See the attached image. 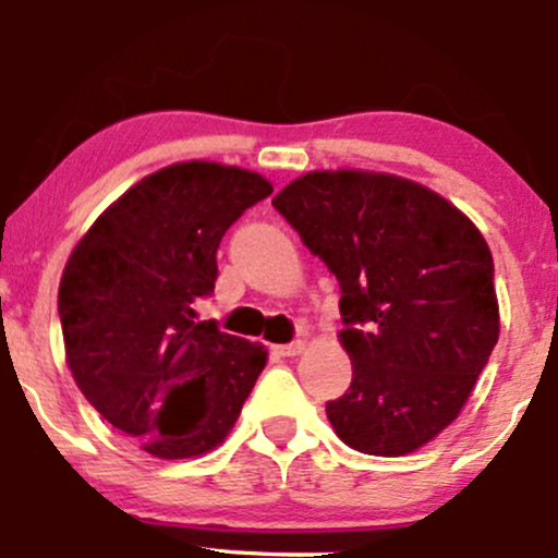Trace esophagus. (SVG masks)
Listing matches in <instances>:
<instances>
[{"label": "esophagus", "instance_id": "obj_1", "mask_svg": "<svg viewBox=\"0 0 558 558\" xmlns=\"http://www.w3.org/2000/svg\"><path fill=\"white\" fill-rule=\"evenodd\" d=\"M272 351L278 356H299L304 351V341H293V343H283V345H272Z\"/></svg>", "mask_w": 558, "mask_h": 558}]
</instances>
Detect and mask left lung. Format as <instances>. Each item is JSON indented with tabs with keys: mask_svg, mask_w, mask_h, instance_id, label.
I'll return each mask as SVG.
<instances>
[{
	"mask_svg": "<svg viewBox=\"0 0 558 558\" xmlns=\"http://www.w3.org/2000/svg\"><path fill=\"white\" fill-rule=\"evenodd\" d=\"M272 207L341 286L354 377L325 403L343 444L403 457L462 412L498 341L493 257L470 217L425 185L306 172Z\"/></svg>",
	"mask_w": 558,
	"mask_h": 558,
	"instance_id": "left-lung-1",
	"label": "left lung"
}]
</instances>
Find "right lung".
Instances as JSON below:
<instances>
[{
	"label": "right lung",
	"mask_w": 558,
	"mask_h": 558,
	"mask_svg": "<svg viewBox=\"0 0 558 558\" xmlns=\"http://www.w3.org/2000/svg\"><path fill=\"white\" fill-rule=\"evenodd\" d=\"M272 194L257 172L181 162L128 189L88 228L60 280L62 338L81 393L159 459L209 451L230 433L267 362L215 319L217 248Z\"/></svg>",
	"instance_id": "right-lung-1"
}]
</instances>
